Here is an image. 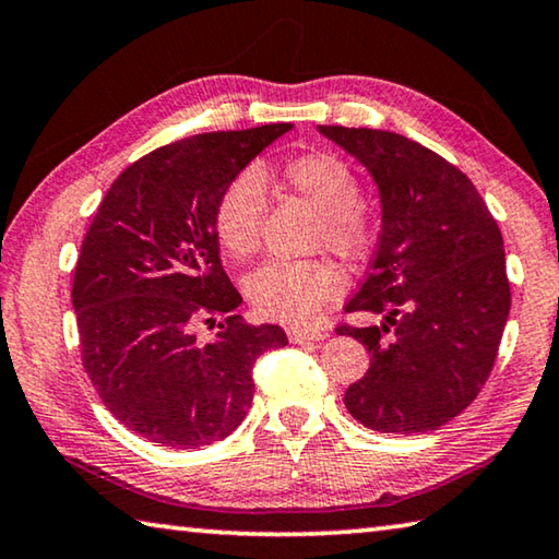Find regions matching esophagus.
I'll return each instance as SVG.
<instances>
[{
	"instance_id": "obj_1",
	"label": "esophagus",
	"mask_w": 559,
	"mask_h": 559,
	"mask_svg": "<svg viewBox=\"0 0 559 559\" xmlns=\"http://www.w3.org/2000/svg\"><path fill=\"white\" fill-rule=\"evenodd\" d=\"M286 335L290 343H313L323 338L321 331H311V328H288Z\"/></svg>"
}]
</instances>
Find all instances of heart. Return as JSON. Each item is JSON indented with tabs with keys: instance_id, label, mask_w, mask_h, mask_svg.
<instances>
[{
	"instance_id": "obj_1",
	"label": "heart",
	"mask_w": 559,
	"mask_h": 559,
	"mask_svg": "<svg viewBox=\"0 0 559 559\" xmlns=\"http://www.w3.org/2000/svg\"><path fill=\"white\" fill-rule=\"evenodd\" d=\"M271 171L248 166L221 189L214 231L224 251L246 261L259 251L265 211V179ZM278 176L290 191L321 214L316 246L358 261L376 238L373 218L360 203V181L343 158L325 152L290 156ZM246 296L263 318L308 323L325 304L341 296L343 273L328 261H269L246 278Z\"/></svg>"
}]
</instances>
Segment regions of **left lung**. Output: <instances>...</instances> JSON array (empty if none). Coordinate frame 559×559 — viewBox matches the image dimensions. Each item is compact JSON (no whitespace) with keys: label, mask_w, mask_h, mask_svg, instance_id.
Wrapping results in <instances>:
<instances>
[{"label":"left lung","mask_w":559,"mask_h":559,"mask_svg":"<svg viewBox=\"0 0 559 559\" xmlns=\"http://www.w3.org/2000/svg\"><path fill=\"white\" fill-rule=\"evenodd\" d=\"M318 129L368 168L383 206L370 271L345 304V313H383V323L335 328L370 353L343 403L370 430H438L475 401L498 358L510 313L498 221L473 181L418 141Z\"/></svg>","instance_id":"obj_1"}]
</instances>
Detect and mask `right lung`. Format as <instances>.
I'll return each mask as SVG.
<instances>
[{
  "mask_svg": "<svg viewBox=\"0 0 559 559\" xmlns=\"http://www.w3.org/2000/svg\"><path fill=\"white\" fill-rule=\"evenodd\" d=\"M290 123L211 131L141 156L96 209L74 269L82 366L114 418L166 448L211 445L253 401V362L288 343L251 325L218 255L214 206ZM221 317L201 344L193 322Z\"/></svg>",
  "mask_w": 559,
  "mask_h": 559,
  "instance_id": "add662e5",
  "label": "right lung"
}]
</instances>
